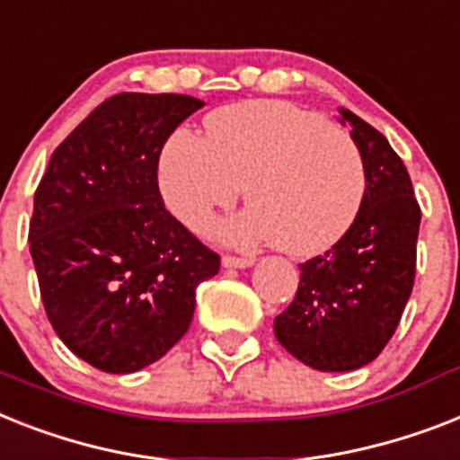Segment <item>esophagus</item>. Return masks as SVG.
I'll list each match as a JSON object with an SVG mask.
<instances>
[{
	"mask_svg": "<svg viewBox=\"0 0 460 460\" xmlns=\"http://www.w3.org/2000/svg\"><path fill=\"white\" fill-rule=\"evenodd\" d=\"M255 264L252 257H234V255H224L222 257V267L226 269H248Z\"/></svg>",
	"mask_w": 460,
	"mask_h": 460,
	"instance_id": "34e87169",
	"label": "esophagus"
}]
</instances>
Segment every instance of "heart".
<instances>
[{
    "instance_id": "heart-1",
    "label": "heart",
    "mask_w": 460,
    "mask_h": 460,
    "mask_svg": "<svg viewBox=\"0 0 460 460\" xmlns=\"http://www.w3.org/2000/svg\"><path fill=\"white\" fill-rule=\"evenodd\" d=\"M208 137L179 129L160 153L158 181L179 222L200 229L243 193L252 208L215 224L229 245L276 243L314 257L345 236L366 196L361 153L345 129L288 101H245L205 120Z\"/></svg>"
}]
</instances>
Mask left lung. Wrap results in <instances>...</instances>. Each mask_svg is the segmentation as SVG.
<instances>
[{
	"mask_svg": "<svg viewBox=\"0 0 460 460\" xmlns=\"http://www.w3.org/2000/svg\"><path fill=\"white\" fill-rule=\"evenodd\" d=\"M342 125L361 153L366 196L345 236L300 264V286L274 319L276 340L316 371L371 364L394 335L416 276L420 208L390 141L347 108Z\"/></svg>",
	"mask_w": 460,
	"mask_h": 460,
	"instance_id": "1",
	"label": "left lung"
}]
</instances>
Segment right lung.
<instances>
[{
	"label": "right lung",
	"instance_id": "obj_1",
	"mask_svg": "<svg viewBox=\"0 0 460 460\" xmlns=\"http://www.w3.org/2000/svg\"><path fill=\"white\" fill-rule=\"evenodd\" d=\"M184 94L122 92L54 151L35 191L30 255L63 345L106 373H134L189 331L219 257L163 205L158 160L198 108Z\"/></svg>",
	"mask_w": 460,
	"mask_h": 460
}]
</instances>
